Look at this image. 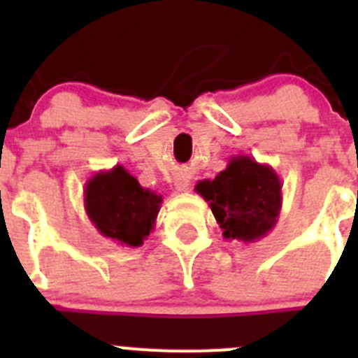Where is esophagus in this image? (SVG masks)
<instances>
[{"instance_id":"34e87169","label":"esophagus","mask_w":358,"mask_h":358,"mask_svg":"<svg viewBox=\"0 0 358 358\" xmlns=\"http://www.w3.org/2000/svg\"><path fill=\"white\" fill-rule=\"evenodd\" d=\"M173 186H176L177 192H188L189 179L185 176H177L176 179H173Z\"/></svg>"}]
</instances>
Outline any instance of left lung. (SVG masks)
I'll use <instances>...</instances> for the list:
<instances>
[{
  "label": "left lung",
  "mask_w": 358,
  "mask_h": 358,
  "mask_svg": "<svg viewBox=\"0 0 358 358\" xmlns=\"http://www.w3.org/2000/svg\"><path fill=\"white\" fill-rule=\"evenodd\" d=\"M210 204L226 240L258 242L276 226L281 211V181L271 164L233 156L215 179L195 186Z\"/></svg>",
  "instance_id": "8db88e82"
}]
</instances>
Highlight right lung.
Wrapping results in <instances>:
<instances>
[{
    "instance_id": "1",
    "label": "right lung",
    "mask_w": 358,
    "mask_h": 358,
    "mask_svg": "<svg viewBox=\"0 0 358 358\" xmlns=\"http://www.w3.org/2000/svg\"><path fill=\"white\" fill-rule=\"evenodd\" d=\"M161 202L122 164L91 176L84 188L85 213L98 233L129 248H140L154 231Z\"/></svg>"
}]
</instances>
